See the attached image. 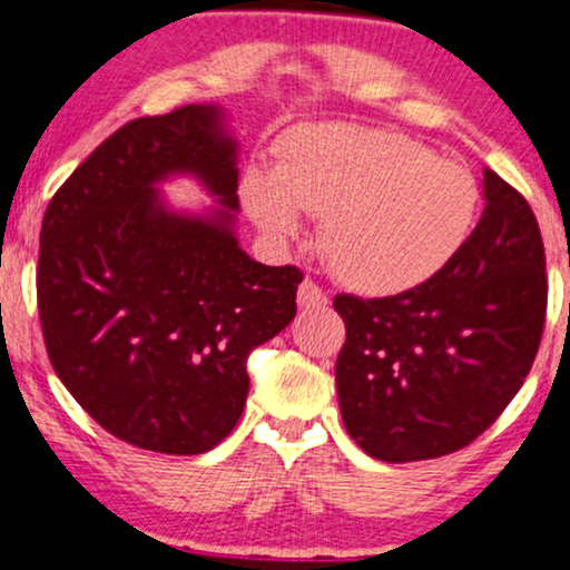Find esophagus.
I'll return each mask as SVG.
<instances>
[{
    "mask_svg": "<svg viewBox=\"0 0 570 570\" xmlns=\"http://www.w3.org/2000/svg\"><path fill=\"white\" fill-rule=\"evenodd\" d=\"M326 292L322 286L316 284V281H303L297 289V305L305 307V311H313V307H326Z\"/></svg>",
    "mask_w": 570,
    "mask_h": 570,
    "instance_id": "obj_1",
    "label": "esophagus"
}]
</instances>
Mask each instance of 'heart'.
I'll return each instance as SVG.
<instances>
[{"instance_id":"heart-1","label":"heart","mask_w":570,"mask_h":570,"mask_svg":"<svg viewBox=\"0 0 570 570\" xmlns=\"http://www.w3.org/2000/svg\"><path fill=\"white\" fill-rule=\"evenodd\" d=\"M240 195L273 240L303 235V212L324 214L326 263L364 294L426 284L453 263L480 212V185L463 166L410 136L345 122L294 130L276 171L252 166Z\"/></svg>"}]
</instances>
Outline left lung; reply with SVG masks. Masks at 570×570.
<instances>
[{
    "instance_id": "left-lung-1",
    "label": "left lung",
    "mask_w": 570,
    "mask_h": 570,
    "mask_svg": "<svg viewBox=\"0 0 570 570\" xmlns=\"http://www.w3.org/2000/svg\"><path fill=\"white\" fill-rule=\"evenodd\" d=\"M485 212L453 263L417 289L337 294L335 381L345 431L389 463L466 448L531 372L547 316V259L531 206L485 168Z\"/></svg>"
}]
</instances>
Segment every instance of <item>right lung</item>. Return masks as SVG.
Segmentation results:
<instances>
[{"instance_id":"add662e5","label":"right lung","mask_w":570,"mask_h":570,"mask_svg":"<svg viewBox=\"0 0 570 570\" xmlns=\"http://www.w3.org/2000/svg\"><path fill=\"white\" fill-rule=\"evenodd\" d=\"M193 175L218 198L174 213L157 185ZM238 141L214 104L139 117L58 187L39 233L37 305L56 375L117 440L198 455L238 423L246 358L297 313V267L235 238Z\"/></svg>"}]
</instances>
